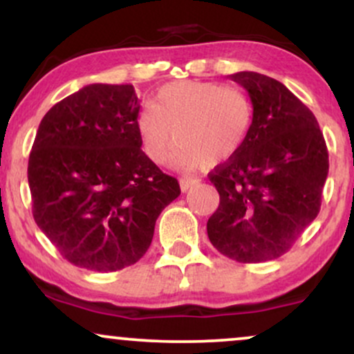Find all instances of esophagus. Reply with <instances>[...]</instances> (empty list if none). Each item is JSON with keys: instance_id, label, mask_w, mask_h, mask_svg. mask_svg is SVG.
I'll return each mask as SVG.
<instances>
[{"instance_id": "esophagus-1", "label": "esophagus", "mask_w": 354, "mask_h": 354, "mask_svg": "<svg viewBox=\"0 0 354 354\" xmlns=\"http://www.w3.org/2000/svg\"><path fill=\"white\" fill-rule=\"evenodd\" d=\"M198 183V180H194V178H181L180 180V188H181V191L183 193H186V191H188L191 186H194Z\"/></svg>"}]
</instances>
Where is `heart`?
Here are the masks:
<instances>
[{"mask_svg": "<svg viewBox=\"0 0 354 354\" xmlns=\"http://www.w3.org/2000/svg\"><path fill=\"white\" fill-rule=\"evenodd\" d=\"M253 124V106L245 91L231 84L174 81L158 91L153 108L138 115L136 129L146 156L160 165L176 143L171 163L193 169L233 158Z\"/></svg>", "mask_w": 354, "mask_h": 354, "instance_id": "obj_1", "label": "heart"}]
</instances>
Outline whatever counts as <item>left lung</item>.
Instances as JSON below:
<instances>
[{
  "label": "left lung",
  "mask_w": 354,
  "mask_h": 354,
  "mask_svg": "<svg viewBox=\"0 0 354 354\" xmlns=\"http://www.w3.org/2000/svg\"><path fill=\"white\" fill-rule=\"evenodd\" d=\"M253 104L243 148L211 171L219 206L208 238L221 254L261 263L286 253L318 216L328 149L318 121L283 83L254 71L228 76Z\"/></svg>",
  "instance_id": "8db88e82"
}]
</instances>
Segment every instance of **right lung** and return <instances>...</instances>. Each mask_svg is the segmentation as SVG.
I'll use <instances>...</instances> for the list:
<instances>
[{
    "label": "right lung",
    "instance_id": "add662e5",
    "mask_svg": "<svg viewBox=\"0 0 354 354\" xmlns=\"http://www.w3.org/2000/svg\"><path fill=\"white\" fill-rule=\"evenodd\" d=\"M133 84L95 83L44 115L28 161L33 216L61 256L108 273L135 265L180 196L141 149Z\"/></svg>",
    "mask_w": 354,
    "mask_h": 354
}]
</instances>
